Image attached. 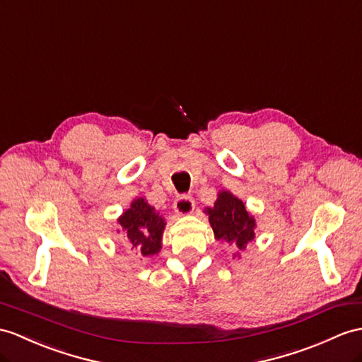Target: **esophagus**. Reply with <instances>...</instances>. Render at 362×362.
Wrapping results in <instances>:
<instances>
[{"mask_svg":"<svg viewBox=\"0 0 362 362\" xmlns=\"http://www.w3.org/2000/svg\"><path fill=\"white\" fill-rule=\"evenodd\" d=\"M173 209L176 214L189 215V214H192L193 209H195V201H193V198L189 195H181L175 199Z\"/></svg>","mask_w":362,"mask_h":362,"instance_id":"34e87169","label":"esophagus"}]
</instances>
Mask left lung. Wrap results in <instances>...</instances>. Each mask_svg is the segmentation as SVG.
I'll return each instance as SVG.
<instances>
[{
	"label": "left lung",
	"instance_id": "8db88e82",
	"mask_svg": "<svg viewBox=\"0 0 362 362\" xmlns=\"http://www.w3.org/2000/svg\"><path fill=\"white\" fill-rule=\"evenodd\" d=\"M206 211L216 240L235 243L238 249H244L255 238V219L245 210L244 202L232 193H219L215 206Z\"/></svg>",
	"mask_w": 362,
	"mask_h": 362
}]
</instances>
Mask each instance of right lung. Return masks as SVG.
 Instances as JSON below:
<instances>
[{
    "label": "right lung",
    "mask_w": 362,
    "mask_h": 362,
    "mask_svg": "<svg viewBox=\"0 0 362 362\" xmlns=\"http://www.w3.org/2000/svg\"><path fill=\"white\" fill-rule=\"evenodd\" d=\"M118 223L127 233V243L141 257H153L160 252L165 223L143 198L132 202Z\"/></svg>",
    "instance_id": "1"
}]
</instances>
